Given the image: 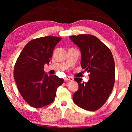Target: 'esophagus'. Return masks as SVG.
I'll list each match as a JSON object with an SVG mask.
<instances>
[{"instance_id": "34e87169", "label": "esophagus", "mask_w": 132, "mask_h": 132, "mask_svg": "<svg viewBox=\"0 0 132 132\" xmlns=\"http://www.w3.org/2000/svg\"><path fill=\"white\" fill-rule=\"evenodd\" d=\"M73 78H72V77H69V76H68V77H65L64 78V80H70V81H72L73 80Z\"/></svg>"}]
</instances>
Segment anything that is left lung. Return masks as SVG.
<instances>
[{"mask_svg":"<svg viewBox=\"0 0 132 132\" xmlns=\"http://www.w3.org/2000/svg\"><path fill=\"white\" fill-rule=\"evenodd\" d=\"M79 47L82 69L89 73L88 82L75 78L79 88L72 95L75 104L87 111L97 110L108 99L115 80V64L110 49L99 39L90 35L71 36Z\"/></svg>","mask_w":132,"mask_h":132,"instance_id":"1","label":"left lung"}]
</instances>
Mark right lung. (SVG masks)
I'll return each instance as SVG.
<instances>
[{"mask_svg": "<svg viewBox=\"0 0 132 132\" xmlns=\"http://www.w3.org/2000/svg\"><path fill=\"white\" fill-rule=\"evenodd\" d=\"M61 37L46 36L34 39L22 50L14 68V78L23 99L35 108H41L54 100L59 86L63 82L55 75L44 71L49 65L54 47Z\"/></svg>", "mask_w": 132, "mask_h": 132, "instance_id": "obj_1", "label": "right lung"}]
</instances>
